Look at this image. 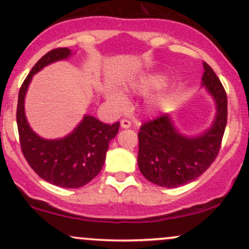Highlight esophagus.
Returning a JSON list of instances; mask_svg holds the SVG:
<instances>
[{
    "label": "esophagus",
    "mask_w": 249,
    "mask_h": 249,
    "mask_svg": "<svg viewBox=\"0 0 249 249\" xmlns=\"http://www.w3.org/2000/svg\"><path fill=\"white\" fill-rule=\"evenodd\" d=\"M121 126L123 128H128L131 127V122L127 121V119H122L121 121Z\"/></svg>",
    "instance_id": "34e87169"
}]
</instances>
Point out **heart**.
I'll return each mask as SVG.
<instances>
[{
    "label": "heart",
    "mask_w": 249,
    "mask_h": 249,
    "mask_svg": "<svg viewBox=\"0 0 249 249\" xmlns=\"http://www.w3.org/2000/svg\"><path fill=\"white\" fill-rule=\"evenodd\" d=\"M165 83H166V77L161 75V73H154V75L147 76L146 78L138 79V81L132 82L130 84V89L137 93L146 95V93L151 92V91L161 88ZM107 99L108 102L111 103V105L115 108H117V110H123L127 104L126 98L119 92L108 93ZM157 107H158V99H150V102H148V108L154 111Z\"/></svg>",
    "instance_id": "1"
}]
</instances>
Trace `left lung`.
<instances>
[{"label": "left lung", "mask_w": 249, "mask_h": 249, "mask_svg": "<svg viewBox=\"0 0 249 249\" xmlns=\"http://www.w3.org/2000/svg\"><path fill=\"white\" fill-rule=\"evenodd\" d=\"M201 87L215 103L212 126L196 137L177 130L168 113L141 126L138 166L148 181L173 188L199 178L218 156L227 124V95L212 68L204 62Z\"/></svg>", "instance_id": "1"}]
</instances>
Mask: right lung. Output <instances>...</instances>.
I'll return each mask as SVG.
<instances>
[{
    "label": "right lung",
    "instance_id": "add662e5",
    "mask_svg": "<svg viewBox=\"0 0 249 249\" xmlns=\"http://www.w3.org/2000/svg\"><path fill=\"white\" fill-rule=\"evenodd\" d=\"M68 48H58L45 53L34 65L18 92L16 121L22 153L35 172L50 184L65 188L82 187L101 172L108 144L119 130V123L104 124L90 115L72 132L59 139H44L33 131L27 121L24 99L35 73L51 63L71 56Z\"/></svg>",
    "mask_w": 249,
    "mask_h": 249
}]
</instances>
